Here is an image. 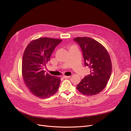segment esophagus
<instances>
[{
  "label": "esophagus",
  "instance_id": "1",
  "mask_svg": "<svg viewBox=\"0 0 131 131\" xmlns=\"http://www.w3.org/2000/svg\"><path fill=\"white\" fill-rule=\"evenodd\" d=\"M63 78L64 79H68V78H70V76H66V75H63Z\"/></svg>",
  "mask_w": 131,
  "mask_h": 131
}]
</instances>
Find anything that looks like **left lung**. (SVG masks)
Here are the masks:
<instances>
[{"mask_svg":"<svg viewBox=\"0 0 131 131\" xmlns=\"http://www.w3.org/2000/svg\"><path fill=\"white\" fill-rule=\"evenodd\" d=\"M74 40L80 45L84 59V64L90 74L82 79L77 89L84 95H93L106 87L111 77L112 64L106 48L100 43L89 37H77Z\"/></svg>","mask_w":131,"mask_h":131,"instance_id":"left-lung-1","label":"left lung"}]
</instances>
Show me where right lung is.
<instances>
[{
	"instance_id": "1",
	"label": "right lung",
	"mask_w": 131,
	"mask_h": 131,
	"mask_svg": "<svg viewBox=\"0 0 131 131\" xmlns=\"http://www.w3.org/2000/svg\"><path fill=\"white\" fill-rule=\"evenodd\" d=\"M62 40L40 38L31 41L24 52L22 73L26 86L36 97L45 99L56 93L60 83L59 77L45 74L43 70L55 47Z\"/></svg>"
}]
</instances>
